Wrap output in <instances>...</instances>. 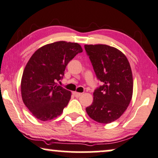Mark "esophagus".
Returning <instances> with one entry per match:
<instances>
[{
	"instance_id": "34e87169",
	"label": "esophagus",
	"mask_w": 158,
	"mask_h": 158,
	"mask_svg": "<svg viewBox=\"0 0 158 158\" xmlns=\"http://www.w3.org/2000/svg\"><path fill=\"white\" fill-rule=\"evenodd\" d=\"M73 95L76 97V98H80V97H81V95H82V93H77V92H73Z\"/></svg>"
}]
</instances>
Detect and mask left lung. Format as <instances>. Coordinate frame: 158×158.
<instances>
[{"mask_svg": "<svg viewBox=\"0 0 158 158\" xmlns=\"http://www.w3.org/2000/svg\"><path fill=\"white\" fill-rule=\"evenodd\" d=\"M98 79L102 82L94 91L93 104L86 108L93 120L109 123L118 119L132 98L133 76L122 52L105 44L85 45Z\"/></svg>", "mask_w": 158, "mask_h": 158, "instance_id": "8db88e82", "label": "left lung"}]
</instances>
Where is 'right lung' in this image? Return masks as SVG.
<instances>
[{
  "instance_id": "right-lung-1",
  "label": "right lung",
  "mask_w": 158,
  "mask_h": 158,
  "mask_svg": "<svg viewBox=\"0 0 158 158\" xmlns=\"http://www.w3.org/2000/svg\"><path fill=\"white\" fill-rule=\"evenodd\" d=\"M82 52L77 43L64 41L47 44L34 53L27 64L21 81L24 104L41 121L52 120L63 112L71 93L57 85L65 67Z\"/></svg>"
}]
</instances>
